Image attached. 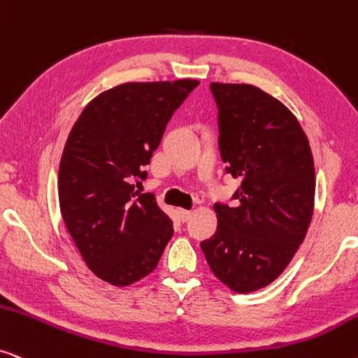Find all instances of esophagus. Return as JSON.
Segmentation results:
<instances>
[{
	"instance_id": "34e87169",
	"label": "esophagus",
	"mask_w": 358,
	"mask_h": 358,
	"mask_svg": "<svg viewBox=\"0 0 358 358\" xmlns=\"http://www.w3.org/2000/svg\"><path fill=\"white\" fill-rule=\"evenodd\" d=\"M190 210H184V208H179L178 210V215H179V219H180V222H187L189 220V217H190Z\"/></svg>"
}]
</instances>
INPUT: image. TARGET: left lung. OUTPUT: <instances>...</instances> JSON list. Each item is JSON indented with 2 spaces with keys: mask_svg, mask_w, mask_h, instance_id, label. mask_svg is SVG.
I'll use <instances>...</instances> for the list:
<instances>
[{
  "mask_svg": "<svg viewBox=\"0 0 358 358\" xmlns=\"http://www.w3.org/2000/svg\"><path fill=\"white\" fill-rule=\"evenodd\" d=\"M225 171L241 180L235 206L217 202L215 235L201 248L236 292L275 281L308 234L315 174L309 141L280 100L247 83H210Z\"/></svg>",
  "mask_w": 358,
  "mask_h": 358,
  "instance_id": "obj_1",
  "label": "left lung"
}]
</instances>
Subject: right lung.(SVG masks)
Instances as JSON below:
<instances>
[{"instance_id":"add662e5","label":"right lung","mask_w":358,"mask_h":358,"mask_svg":"<svg viewBox=\"0 0 358 358\" xmlns=\"http://www.w3.org/2000/svg\"><path fill=\"white\" fill-rule=\"evenodd\" d=\"M197 80L128 82L88 103L59 166L62 219L88 270L115 286L155 271L174 234L155 194H139L166 124Z\"/></svg>"}]
</instances>
